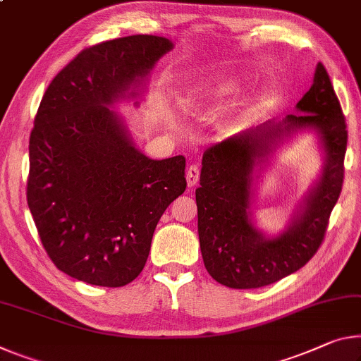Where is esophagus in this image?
Wrapping results in <instances>:
<instances>
[{
  "label": "esophagus",
  "mask_w": 361,
  "mask_h": 361,
  "mask_svg": "<svg viewBox=\"0 0 361 361\" xmlns=\"http://www.w3.org/2000/svg\"><path fill=\"white\" fill-rule=\"evenodd\" d=\"M199 175H201V171H199L197 165H190L186 170V181H188V186H194L196 183L199 181Z\"/></svg>",
  "instance_id": "obj_1"
}]
</instances>
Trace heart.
Masks as SVG:
<instances>
[{"mask_svg": "<svg viewBox=\"0 0 361 361\" xmlns=\"http://www.w3.org/2000/svg\"><path fill=\"white\" fill-rule=\"evenodd\" d=\"M241 90V85L238 82H226L220 85L219 88L212 91L210 94H191L190 98L186 99V107L188 111L191 114H197L201 112L205 109V106L209 104L212 99H221V98H226V96H231V94H236L238 91Z\"/></svg>", "mask_w": 361, "mask_h": 361, "instance_id": "b5f03b06", "label": "heart"}]
</instances>
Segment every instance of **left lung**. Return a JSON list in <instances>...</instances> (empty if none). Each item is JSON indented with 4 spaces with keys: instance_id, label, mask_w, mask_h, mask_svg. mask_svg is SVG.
Segmentation results:
<instances>
[{
    "instance_id": "1",
    "label": "left lung",
    "mask_w": 361,
    "mask_h": 361,
    "mask_svg": "<svg viewBox=\"0 0 361 361\" xmlns=\"http://www.w3.org/2000/svg\"><path fill=\"white\" fill-rule=\"evenodd\" d=\"M297 112L233 135L205 151L196 190L197 233L204 265L215 281L233 289L276 283L305 265L324 238L344 181L347 125L324 66ZM310 130L324 154L319 180L302 200L288 228L276 237L255 225L256 180L274 154L295 134Z\"/></svg>"
}]
</instances>
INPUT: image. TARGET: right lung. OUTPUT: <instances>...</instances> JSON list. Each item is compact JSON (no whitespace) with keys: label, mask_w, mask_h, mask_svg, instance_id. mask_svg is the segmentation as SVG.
<instances>
[{"label":"right lung","mask_w":361,"mask_h":361,"mask_svg":"<svg viewBox=\"0 0 361 361\" xmlns=\"http://www.w3.org/2000/svg\"><path fill=\"white\" fill-rule=\"evenodd\" d=\"M173 43L131 35L83 49L57 73L30 135L27 202L54 265L78 281L120 288L146 265L165 209L186 190L183 156L136 147L114 106H140Z\"/></svg>","instance_id":"right-lung-1"}]
</instances>
